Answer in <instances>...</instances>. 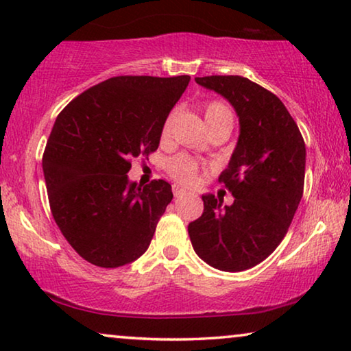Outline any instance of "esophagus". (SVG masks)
<instances>
[{"label": "esophagus", "instance_id": "esophagus-1", "mask_svg": "<svg viewBox=\"0 0 351 351\" xmlns=\"http://www.w3.org/2000/svg\"><path fill=\"white\" fill-rule=\"evenodd\" d=\"M172 193H174V196H182L185 195V190L180 185H172Z\"/></svg>", "mask_w": 351, "mask_h": 351}]
</instances>
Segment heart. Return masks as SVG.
Wrapping results in <instances>:
<instances>
[{"mask_svg": "<svg viewBox=\"0 0 351 351\" xmlns=\"http://www.w3.org/2000/svg\"><path fill=\"white\" fill-rule=\"evenodd\" d=\"M203 114H204L208 128L220 126V124H227V126L232 128V123H233L232 112H230L222 102H219V100H209V102H206L203 105ZM171 124H172V114H169V117L166 118L165 124H162V129H161L162 141H166V138L169 137ZM166 171L167 174H169L176 182H179V184L193 185L196 179H198L199 166L198 162L189 155H177L166 162Z\"/></svg>", "mask_w": 351, "mask_h": 351, "instance_id": "heart-1", "label": "heart"}]
</instances>
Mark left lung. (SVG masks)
<instances>
[{
    "mask_svg": "<svg viewBox=\"0 0 351 351\" xmlns=\"http://www.w3.org/2000/svg\"><path fill=\"white\" fill-rule=\"evenodd\" d=\"M196 83L223 95L239 118V138L219 177L234 196L222 208L204 195V210L189 225L195 252L222 271L247 270L286 237L304 195L305 142L285 104L238 75L203 76Z\"/></svg>",
    "mask_w": 351,
    "mask_h": 351,
    "instance_id": "1",
    "label": "left lung"
}]
</instances>
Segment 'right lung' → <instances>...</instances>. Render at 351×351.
I'll list each match as a JSON object with an SVG mask.
<instances>
[{"label": "right lung", "instance_id": "obj_1", "mask_svg": "<svg viewBox=\"0 0 351 351\" xmlns=\"http://www.w3.org/2000/svg\"><path fill=\"white\" fill-rule=\"evenodd\" d=\"M190 76H114L57 117L43 171L52 217L70 246L97 267L131 263L150 246L172 199L166 180L129 182L134 158L160 145L161 129Z\"/></svg>", "mask_w": 351, "mask_h": 351}]
</instances>
